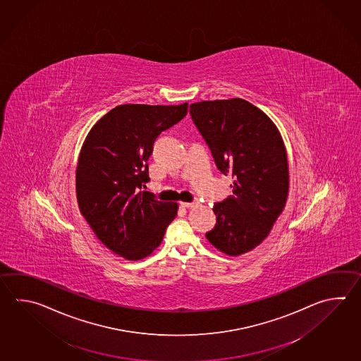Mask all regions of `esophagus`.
Returning a JSON list of instances; mask_svg holds the SVG:
<instances>
[{
  "instance_id": "1",
  "label": "esophagus",
  "mask_w": 361,
  "mask_h": 361,
  "mask_svg": "<svg viewBox=\"0 0 361 361\" xmlns=\"http://www.w3.org/2000/svg\"><path fill=\"white\" fill-rule=\"evenodd\" d=\"M180 206L183 207V208H192V207L195 206V203H186V202H181V203H180Z\"/></svg>"
}]
</instances>
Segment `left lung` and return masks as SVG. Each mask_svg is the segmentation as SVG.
Segmentation results:
<instances>
[{
	"mask_svg": "<svg viewBox=\"0 0 361 361\" xmlns=\"http://www.w3.org/2000/svg\"><path fill=\"white\" fill-rule=\"evenodd\" d=\"M190 116L217 169L231 175L233 195L216 203L208 242L228 256L256 248L283 212L289 188L287 150L265 113L243 99L200 102Z\"/></svg>",
	"mask_w": 361,
	"mask_h": 361,
	"instance_id": "1",
	"label": "left lung"
}]
</instances>
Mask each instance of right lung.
<instances>
[{
    "mask_svg": "<svg viewBox=\"0 0 361 361\" xmlns=\"http://www.w3.org/2000/svg\"><path fill=\"white\" fill-rule=\"evenodd\" d=\"M188 113L181 105H118L100 118L82 145L75 192L82 216L97 239L126 259L137 261L162 243L177 203L141 192L147 159L163 131Z\"/></svg>",
    "mask_w": 361,
    "mask_h": 361,
    "instance_id": "obj_1",
    "label": "right lung"
}]
</instances>
